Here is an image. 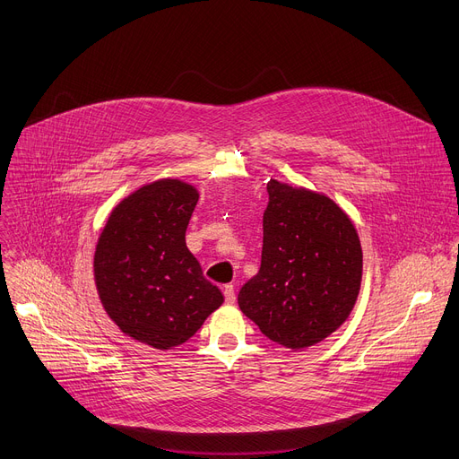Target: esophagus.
Segmentation results:
<instances>
[{"mask_svg":"<svg viewBox=\"0 0 459 459\" xmlns=\"http://www.w3.org/2000/svg\"><path fill=\"white\" fill-rule=\"evenodd\" d=\"M223 295H225L227 304H234L236 302V293H234V285L232 283H227L223 287Z\"/></svg>","mask_w":459,"mask_h":459,"instance_id":"1","label":"esophagus"}]
</instances>
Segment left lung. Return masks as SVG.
<instances>
[{"instance_id": "8db88e82", "label": "left lung", "mask_w": 459, "mask_h": 459, "mask_svg": "<svg viewBox=\"0 0 459 459\" xmlns=\"http://www.w3.org/2000/svg\"><path fill=\"white\" fill-rule=\"evenodd\" d=\"M262 265L238 295L239 309L267 339L309 348L350 316L362 280L359 234L324 194L271 179Z\"/></svg>"}]
</instances>
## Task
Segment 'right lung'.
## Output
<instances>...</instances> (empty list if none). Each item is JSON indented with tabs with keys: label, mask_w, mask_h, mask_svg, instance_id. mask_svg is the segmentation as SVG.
<instances>
[{
	"label": "right lung",
	"mask_w": 459,
	"mask_h": 459,
	"mask_svg": "<svg viewBox=\"0 0 459 459\" xmlns=\"http://www.w3.org/2000/svg\"><path fill=\"white\" fill-rule=\"evenodd\" d=\"M197 199L179 179L144 185L113 208L97 243L95 283L108 316L155 350L186 342L223 304L185 241Z\"/></svg>",
	"instance_id": "1"
}]
</instances>
